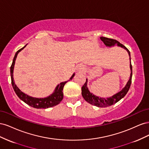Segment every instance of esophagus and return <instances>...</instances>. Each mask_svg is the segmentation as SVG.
<instances>
[{
    "instance_id": "34e87169",
    "label": "esophagus",
    "mask_w": 149,
    "mask_h": 149,
    "mask_svg": "<svg viewBox=\"0 0 149 149\" xmlns=\"http://www.w3.org/2000/svg\"><path fill=\"white\" fill-rule=\"evenodd\" d=\"M84 66L82 65H79L77 66V68H76V70H77V72L78 73H81L84 70Z\"/></svg>"
}]
</instances>
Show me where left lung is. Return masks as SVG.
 <instances>
[{
	"label": "left lung",
	"mask_w": 149,
	"mask_h": 149,
	"mask_svg": "<svg viewBox=\"0 0 149 149\" xmlns=\"http://www.w3.org/2000/svg\"><path fill=\"white\" fill-rule=\"evenodd\" d=\"M101 40H102V42L105 44V45L107 47H114L116 45H117L118 47H120L121 48H123L125 49L126 51L128 52L129 56V59H130V78L127 81V84H125L124 88L118 92V93L115 94L114 95L112 96L109 97L107 98H103V97H99L98 96H96L91 93L89 91V89L87 87V83H88V79L86 80V82L83 86V87L81 88V91H82V96L83 98L84 99V100L86 101H87L89 104H91L92 105L96 106L97 107H108L114 104L116 102H118L119 101H120L122 98H123L125 94L127 93L129 89L130 88V84H131V81H132V67L131 65V59H130V52L129 51V49L126 48L125 46H124L123 44L120 43L118 41H117L116 40L114 39H111V38H108L106 37H100Z\"/></svg>",
	"instance_id": "obj_1"
}]
</instances>
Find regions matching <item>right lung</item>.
Listing matches in <instances>:
<instances>
[{"label":"right lung","instance_id":"add662e5","mask_svg":"<svg viewBox=\"0 0 149 149\" xmlns=\"http://www.w3.org/2000/svg\"><path fill=\"white\" fill-rule=\"evenodd\" d=\"M26 45H27V44L16 52L15 56L13 58L12 64L10 66V76H11L12 84L13 90H14V91L15 92L17 96L19 97L22 101H23L26 104L29 105L31 107L37 108V109H47V108H48V107H52L55 106L58 104L59 103H60V102L63 100V89L65 84L68 81L73 79L75 74L73 73V74L72 75V76L68 81L65 82H62L60 84H58L57 86L55 88V91H53V93L46 97L37 98V97L30 96L27 95V94H25L24 93L21 91L20 89L18 88L17 86V85L15 84L14 80H13V69H14L15 63V60H16L18 53H19L20 51H22Z\"/></svg>","mask_w":149,"mask_h":149}]
</instances>
